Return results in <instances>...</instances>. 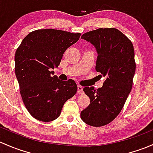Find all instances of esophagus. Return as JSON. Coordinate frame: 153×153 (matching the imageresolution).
Returning a JSON list of instances; mask_svg holds the SVG:
<instances>
[{"label": "esophagus", "mask_w": 153, "mask_h": 153, "mask_svg": "<svg viewBox=\"0 0 153 153\" xmlns=\"http://www.w3.org/2000/svg\"><path fill=\"white\" fill-rule=\"evenodd\" d=\"M78 93L82 94L83 93V86L81 85H78Z\"/></svg>", "instance_id": "34e87169"}]
</instances>
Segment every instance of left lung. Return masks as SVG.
<instances>
[{
    "mask_svg": "<svg viewBox=\"0 0 153 153\" xmlns=\"http://www.w3.org/2000/svg\"><path fill=\"white\" fill-rule=\"evenodd\" d=\"M81 38L96 49L95 69L106 79L101 88H84L90 104L81 111V118L89 126H102L118 116L132 89L135 72L133 45L115 28L90 31L82 35Z\"/></svg>",
    "mask_w": 153,
    "mask_h": 153,
    "instance_id": "1",
    "label": "left lung"
}]
</instances>
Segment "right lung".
I'll return each mask as SVG.
<instances>
[{
	"mask_svg": "<svg viewBox=\"0 0 153 153\" xmlns=\"http://www.w3.org/2000/svg\"><path fill=\"white\" fill-rule=\"evenodd\" d=\"M81 33L53 29H38L23 39L15 55V71L26 108L44 122L61 115L64 103L75 95L76 83L54 75L64 52L79 40Z\"/></svg>",
	"mask_w": 153,
	"mask_h": 153,
	"instance_id": "right-lung-1",
	"label": "right lung"
}]
</instances>
